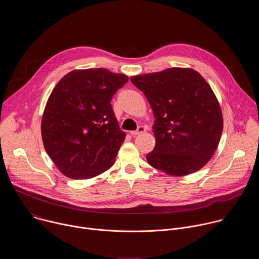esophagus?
<instances>
[{"mask_svg":"<svg viewBox=\"0 0 259 259\" xmlns=\"http://www.w3.org/2000/svg\"><path fill=\"white\" fill-rule=\"evenodd\" d=\"M145 130H146L145 127L140 126V127H138L137 130H135V131H130V134H131L132 136H135V135H138V134H141V133L145 132Z\"/></svg>","mask_w":259,"mask_h":259,"instance_id":"1","label":"esophagus"}]
</instances>
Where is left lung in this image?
Listing matches in <instances>:
<instances>
[{
	"mask_svg": "<svg viewBox=\"0 0 259 259\" xmlns=\"http://www.w3.org/2000/svg\"><path fill=\"white\" fill-rule=\"evenodd\" d=\"M155 116L151 166L172 176L199 171L214 155L224 129L220 104L210 85L189 67L132 76Z\"/></svg>",
	"mask_w": 259,
	"mask_h": 259,
	"instance_id": "1",
	"label": "left lung"
}]
</instances>
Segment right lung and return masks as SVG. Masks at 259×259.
<instances>
[{
	"mask_svg": "<svg viewBox=\"0 0 259 259\" xmlns=\"http://www.w3.org/2000/svg\"><path fill=\"white\" fill-rule=\"evenodd\" d=\"M128 82L106 68L71 70L52 90L42 117L44 147L58 170L89 179L115 164L126 133L110 100Z\"/></svg>",
	"mask_w": 259,
	"mask_h": 259,
	"instance_id": "right-lung-1",
	"label": "right lung"
}]
</instances>
